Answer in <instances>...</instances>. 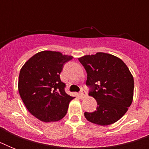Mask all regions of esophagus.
I'll return each instance as SVG.
<instances>
[{"label": "esophagus", "instance_id": "34e87169", "mask_svg": "<svg viewBox=\"0 0 149 149\" xmlns=\"http://www.w3.org/2000/svg\"><path fill=\"white\" fill-rule=\"evenodd\" d=\"M79 97L81 98V99H84V98L85 97H86V93H85V91H83V90H82L81 92L79 93Z\"/></svg>", "mask_w": 149, "mask_h": 149}]
</instances>
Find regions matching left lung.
I'll return each mask as SVG.
<instances>
[{"instance_id": "obj_1", "label": "left lung", "mask_w": 149, "mask_h": 149, "mask_svg": "<svg viewBox=\"0 0 149 149\" xmlns=\"http://www.w3.org/2000/svg\"><path fill=\"white\" fill-rule=\"evenodd\" d=\"M79 61L87 73L86 84L92 88L89 95L96 99L94 112H85L88 121L105 126L125 115L133 101L134 78L120 58L105 52L86 55Z\"/></svg>"}]
</instances>
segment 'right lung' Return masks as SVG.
Here are the masks:
<instances>
[{"mask_svg": "<svg viewBox=\"0 0 149 149\" xmlns=\"http://www.w3.org/2000/svg\"><path fill=\"white\" fill-rule=\"evenodd\" d=\"M72 56L60 52H39L31 56L20 70L18 92L30 113L43 122H55L67 113L74 97L65 92L59 74Z\"/></svg>", "mask_w": 149, "mask_h": 149, "instance_id": "add662e5", "label": "right lung"}]
</instances>
